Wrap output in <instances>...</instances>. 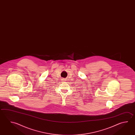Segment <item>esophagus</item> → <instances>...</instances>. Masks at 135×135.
Instances as JSON below:
<instances>
[{
	"label": "esophagus",
	"instance_id": "obj_1",
	"mask_svg": "<svg viewBox=\"0 0 135 135\" xmlns=\"http://www.w3.org/2000/svg\"><path fill=\"white\" fill-rule=\"evenodd\" d=\"M61 80L62 81H66V79H65V78H62V79H61Z\"/></svg>",
	"mask_w": 135,
	"mask_h": 135
}]
</instances>
